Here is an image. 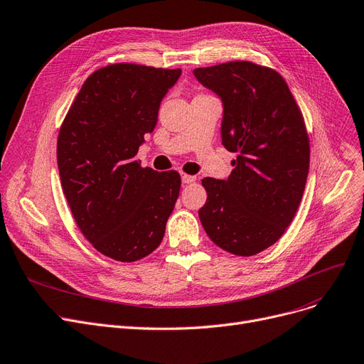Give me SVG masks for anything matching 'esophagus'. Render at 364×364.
I'll return each instance as SVG.
<instances>
[{"label":"esophagus","instance_id":"34e87169","mask_svg":"<svg viewBox=\"0 0 364 364\" xmlns=\"http://www.w3.org/2000/svg\"><path fill=\"white\" fill-rule=\"evenodd\" d=\"M181 181L183 184H192L196 181L195 176H187V173H181Z\"/></svg>","mask_w":364,"mask_h":364}]
</instances>
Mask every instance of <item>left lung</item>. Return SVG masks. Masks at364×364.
Listing matches in <instances>:
<instances>
[{"instance_id":"8db88e82","label":"left lung","mask_w":364,"mask_h":364,"mask_svg":"<svg viewBox=\"0 0 364 364\" xmlns=\"http://www.w3.org/2000/svg\"><path fill=\"white\" fill-rule=\"evenodd\" d=\"M193 75L220 98L221 143L238 153L226 180H202L208 198L200 223L220 248L255 256L281 238L302 199L309 171L304 117L274 70L235 60Z\"/></svg>"}]
</instances>
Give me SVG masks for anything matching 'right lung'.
Masks as SVG:
<instances>
[{"instance_id": "obj_1", "label": "right lung", "mask_w": 364, "mask_h": 364, "mask_svg": "<svg viewBox=\"0 0 364 364\" xmlns=\"http://www.w3.org/2000/svg\"><path fill=\"white\" fill-rule=\"evenodd\" d=\"M181 70L116 64L87 77L58 136L60 184L77 226L104 256L135 262L164 240L178 172L141 168L151 134Z\"/></svg>"}]
</instances>
